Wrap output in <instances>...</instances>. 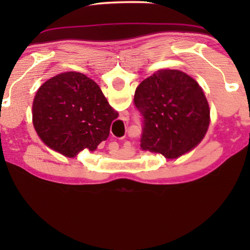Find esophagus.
Returning a JSON list of instances; mask_svg holds the SVG:
<instances>
[{
  "instance_id": "esophagus-1",
  "label": "esophagus",
  "mask_w": 250,
  "mask_h": 250,
  "mask_svg": "<svg viewBox=\"0 0 250 250\" xmlns=\"http://www.w3.org/2000/svg\"><path fill=\"white\" fill-rule=\"evenodd\" d=\"M124 116H125V117H124L125 119H126V118H127V114H126V112H124Z\"/></svg>"
}]
</instances>
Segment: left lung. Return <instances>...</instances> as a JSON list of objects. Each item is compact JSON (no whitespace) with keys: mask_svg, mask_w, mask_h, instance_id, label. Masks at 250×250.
<instances>
[{"mask_svg":"<svg viewBox=\"0 0 250 250\" xmlns=\"http://www.w3.org/2000/svg\"><path fill=\"white\" fill-rule=\"evenodd\" d=\"M134 104L143 117L141 149L166 158L196 148L209 126V105L203 88L181 70H158L142 81Z\"/></svg>","mask_w":250,"mask_h":250,"instance_id":"left-lung-1","label":"left lung"}]
</instances>
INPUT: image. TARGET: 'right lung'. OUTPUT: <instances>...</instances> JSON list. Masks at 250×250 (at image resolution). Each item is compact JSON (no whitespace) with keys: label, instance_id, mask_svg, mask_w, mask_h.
I'll return each mask as SVG.
<instances>
[{"label":"right lung","instance_id":"right-lung-1","mask_svg":"<svg viewBox=\"0 0 250 250\" xmlns=\"http://www.w3.org/2000/svg\"><path fill=\"white\" fill-rule=\"evenodd\" d=\"M117 117L99 85L76 71L47 80L33 101L34 127L41 140L70 158L84 149L94 151Z\"/></svg>","mask_w":250,"mask_h":250}]
</instances>
